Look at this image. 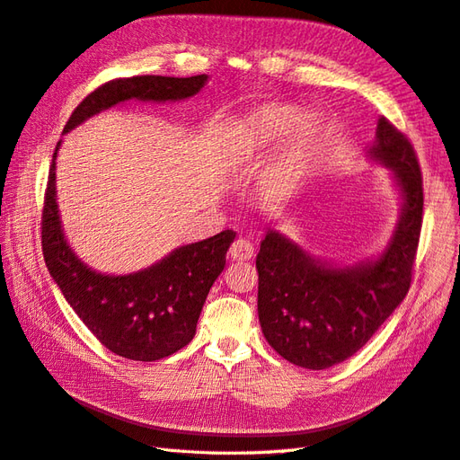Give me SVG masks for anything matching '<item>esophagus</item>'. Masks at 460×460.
Masks as SVG:
<instances>
[{"instance_id": "1", "label": "esophagus", "mask_w": 460, "mask_h": 460, "mask_svg": "<svg viewBox=\"0 0 460 460\" xmlns=\"http://www.w3.org/2000/svg\"><path fill=\"white\" fill-rule=\"evenodd\" d=\"M230 257L234 261H249L253 257V243L245 238L235 240L230 247Z\"/></svg>"}]
</instances>
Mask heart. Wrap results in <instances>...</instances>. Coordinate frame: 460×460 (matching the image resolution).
<instances>
[{"label":"heart","instance_id":"b5f03b06","mask_svg":"<svg viewBox=\"0 0 460 460\" xmlns=\"http://www.w3.org/2000/svg\"><path fill=\"white\" fill-rule=\"evenodd\" d=\"M297 119V109L264 107L234 124L228 134V155L238 163L261 159L287 137L262 172V188L272 198H286L297 190L323 140V120L316 115Z\"/></svg>","mask_w":460,"mask_h":460}]
</instances>
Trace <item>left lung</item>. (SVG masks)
<instances>
[{
  "mask_svg": "<svg viewBox=\"0 0 460 460\" xmlns=\"http://www.w3.org/2000/svg\"><path fill=\"white\" fill-rule=\"evenodd\" d=\"M367 157L389 171L399 218L382 252L353 264L313 257L269 228L257 255L264 338L289 363L324 370L353 357L405 299L422 228V174L411 142L380 117Z\"/></svg>",
  "mask_w": 460,
  "mask_h": 460,
  "instance_id": "obj_1",
  "label": "left lung"
}]
</instances>
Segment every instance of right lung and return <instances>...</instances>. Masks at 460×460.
Wrapping results in <instances>:
<instances>
[{"instance_id": "1", "label": "right lung", "mask_w": 460, "mask_h": 460, "mask_svg": "<svg viewBox=\"0 0 460 460\" xmlns=\"http://www.w3.org/2000/svg\"><path fill=\"white\" fill-rule=\"evenodd\" d=\"M208 76H134L107 82L92 92L68 119L63 134L103 111L137 102H184L207 84ZM55 147L44 217L41 249L46 267L78 318L109 351L151 363L182 349L196 336L208 289L225 270L226 252L235 232L184 243L161 261L128 274H105L82 261L63 232L58 205V151Z\"/></svg>"}]
</instances>
